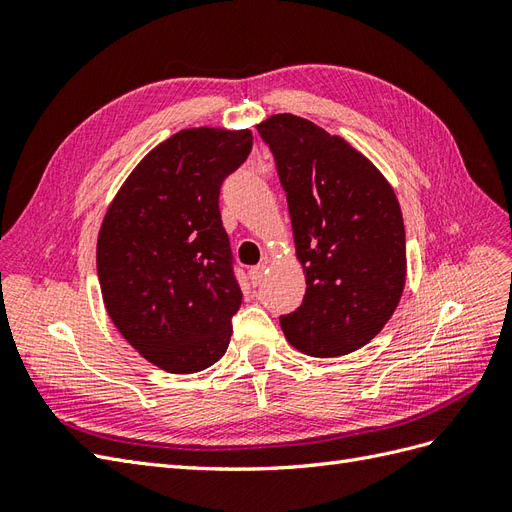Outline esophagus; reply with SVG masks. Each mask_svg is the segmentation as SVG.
Masks as SVG:
<instances>
[{"mask_svg":"<svg viewBox=\"0 0 512 512\" xmlns=\"http://www.w3.org/2000/svg\"><path fill=\"white\" fill-rule=\"evenodd\" d=\"M262 277H265V265H258L250 269V280L254 286H258L262 282Z\"/></svg>","mask_w":512,"mask_h":512,"instance_id":"1","label":"esophagus"}]
</instances>
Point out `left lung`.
<instances>
[{
	"label": "left lung",
	"mask_w": 512,
	"mask_h": 512,
	"mask_svg": "<svg viewBox=\"0 0 512 512\" xmlns=\"http://www.w3.org/2000/svg\"><path fill=\"white\" fill-rule=\"evenodd\" d=\"M286 192L305 297L280 316L290 346L342 356L374 339L406 284L397 196L363 153L316 123L282 113L258 123Z\"/></svg>",
	"instance_id": "left-lung-1"
}]
</instances>
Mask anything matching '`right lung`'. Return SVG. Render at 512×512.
I'll use <instances>...</instances> for the list:
<instances>
[{
    "label": "right lung",
    "mask_w": 512,
    "mask_h": 512,
    "mask_svg": "<svg viewBox=\"0 0 512 512\" xmlns=\"http://www.w3.org/2000/svg\"><path fill=\"white\" fill-rule=\"evenodd\" d=\"M250 151V130H181L147 153L104 215L96 262L106 312L170 374L207 369L228 348L243 294L220 188Z\"/></svg>",
    "instance_id": "obj_1"
}]
</instances>
